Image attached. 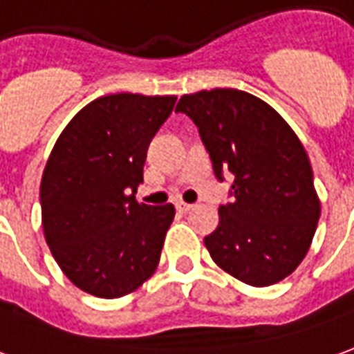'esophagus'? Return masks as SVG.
Instances as JSON below:
<instances>
[{
  "instance_id": "34e87169",
  "label": "esophagus",
  "mask_w": 354,
  "mask_h": 354,
  "mask_svg": "<svg viewBox=\"0 0 354 354\" xmlns=\"http://www.w3.org/2000/svg\"><path fill=\"white\" fill-rule=\"evenodd\" d=\"M192 208H194L192 204H187V202H177V209H179V212H183V214L191 212Z\"/></svg>"
}]
</instances>
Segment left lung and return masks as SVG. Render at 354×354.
I'll return each instance as SVG.
<instances>
[{
    "label": "left lung",
    "instance_id": "left-lung-1",
    "mask_svg": "<svg viewBox=\"0 0 354 354\" xmlns=\"http://www.w3.org/2000/svg\"><path fill=\"white\" fill-rule=\"evenodd\" d=\"M189 115L219 181L233 175V201L204 237L216 264L239 281L268 287L293 274L310 248L320 201L306 150L274 107L235 88L185 94Z\"/></svg>",
    "mask_w": 354,
    "mask_h": 354
}]
</instances>
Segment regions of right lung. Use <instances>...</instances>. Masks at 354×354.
<instances>
[{
    "label": "right lung",
    "instance_id": "add662e5",
    "mask_svg": "<svg viewBox=\"0 0 354 354\" xmlns=\"http://www.w3.org/2000/svg\"><path fill=\"white\" fill-rule=\"evenodd\" d=\"M175 96L109 94L90 102L57 138L40 185L46 243L86 293L117 299L156 272L173 204L135 201L148 145Z\"/></svg>",
    "mask_w": 354,
    "mask_h": 354
}]
</instances>
